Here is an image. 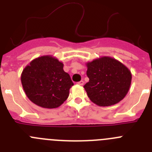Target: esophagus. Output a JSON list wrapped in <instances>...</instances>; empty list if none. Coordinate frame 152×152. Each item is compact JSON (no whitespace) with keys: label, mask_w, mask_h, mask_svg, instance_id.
I'll list each match as a JSON object with an SVG mask.
<instances>
[{"label":"esophagus","mask_w":152,"mask_h":152,"mask_svg":"<svg viewBox=\"0 0 152 152\" xmlns=\"http://www.w3.org/2000/svg\"><path fill=\"white\" fill-rule=\"evenodd\" d=\"M84 80H80V81L77 82V84H79V85H80V86H83L84 85Z\"/></svg>","instance_id":"obj_1"}]
</instances>
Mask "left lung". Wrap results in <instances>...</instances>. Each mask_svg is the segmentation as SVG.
I'll list each match as a JSON object with an SVG mask.
<instances>
[{
  "label": "left lung",
  "instance_id": "1",
  "mask_svg": "<svg viewBox=\"0 0 152 152\" xmlns=\"http://www.w3.org/2000/svg\"><path fill=\"white\" fill-rule=\"evenodd\" d=\"M89 82L84 86L90 100L99 107H110L121 101L130 88L132 73L123 63L102 56L86 63Z\"/></svg>",
  "mask_w": 152,
  "mask_h": 152
}]
</instances>
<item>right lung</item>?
<instances>
[{
  "mask_svg": "<svg viewBox=\"0 0 152 152\" xmlns=\"http://www.w3.org/2000/svg\"><path fill=\"white\" fill-rule=\"evenodd\" d=\"M64 64L52 56H42L32 60L21 74L23 91L31 101L42 108L60 107L69 96L74 85Z\"/></svg>",
  "mask_w": 152,
  "mask_h": 152,
  "instance_id": "1",
  "label": "right lung"
}]
</instances>
